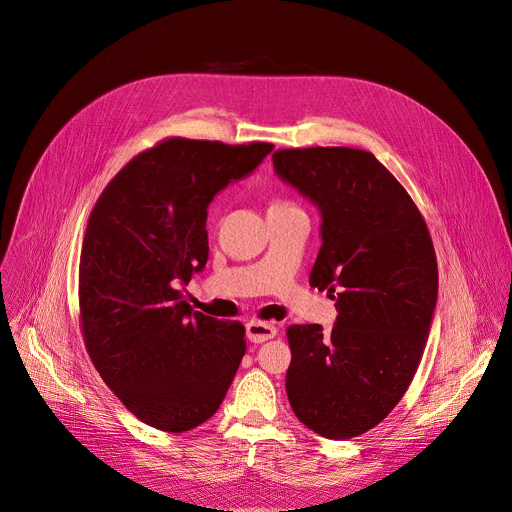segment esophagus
<instances>
[{
  "instance_id": "1",
  "label": "esophagus",
  "mask_w": 512,
  "mask_h": 512,
  "mask_svg": "<svg viewBox=\"0 0 512 512\" xmlns=\"http://www.w3.org/2000/svg\"><path fill=\"white\" fill-rule=\"evenodd\" d=\"M277 334V328L269 322H257V320H251L247 324V338L255 344H261L265 340H271L273 336Z\"/></svg>"
}]
</instances>
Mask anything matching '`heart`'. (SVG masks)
I'll list each match as a JSON object with an SVG mask.
<instances>
[{
	"instance_id": "b5f03b06",
	"label": "heart",
	"mask_w": 512,
	"mask_h": 512,
	"mask_svg": "<svg viewBox=\"0 0 512 512\" xmlns=\"http://www.w3.org/2000/svg\"><path fill=\"white\" fill-rule=\"evenodd\" d=\"M277 208H294V204L287 202V200H273L269 210H277Z\"/></svg>"
}]
</instances>
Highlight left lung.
<instances>
[{
    "label": "left lung",
    "instance_id": "obj_1",
    "mask_svg": "<svg viewBox=\"0 0 512 512\" xmlns=\"http://www.w3.org/2000/svg\"><path fill=\"white\" fill-rule=\"evenodd\" d=\"M273 170L320 210L310 285L328 289L338 312L330 332L287 328V399L318 435L350 440L381 423L413 381L437 304L433 243L407 190L371 152L279 150Z\"/></svg>",
    "mask_w": 512,
    "mask_h": 512
}]
</instances>
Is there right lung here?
Returning a JSON list of instances; mask_svg holds the SVG:
<instances>
[{"instance_id":"1","label":"right lung","mask_w":512,"mask_h":512,"mask_svg":"<svg viewBox=\"0 0 512 512\" xmlns=\"http://www.w3.org/2000/svg\"><path fill=\"white\" fill-rule=\"evenodd\" d=\"M271 150L166 139L133 158L91 212L79 269L85 344L107 387L156 429L210 419L245 356L243 324L194 312L180 287L206 265L208 204Z\"/></svg>"}]
</instances>
